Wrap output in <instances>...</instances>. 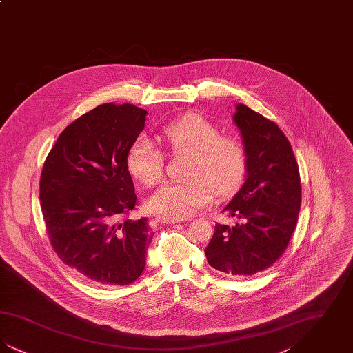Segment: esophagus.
<instances>
[{
    "label": "esophagus",
    "mask_w": 353,
    "mask_h": 353,
    "mask_svg": "<svg viewBox=\"0 0 353 353\" xmlns=\"http://www.w3.org/2000/svg\"><path fill=\"white\" fill-rule=\"evenodd\" d=\"M156 221H159L160 223H179V222H183L184 219H173V217L163 216V217H157Z\"/></svg>",
    "instance_id": "34e87169"
}]
</instances>
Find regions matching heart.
Listing matches in <instances>:
<instances>
[{
  "label": "heart",
  "mask_w": 353,
  "mask_h": 353,
  "mask_svg": "<svg viewBox=\"0 0 353 353\" xmlns=\"http://www.w3.org/2000/svg\"><path fill=\"white\" fill-rule=\"evenodd\" d=\"M219 127L199 114H188L167 124L159 134L172 156L188 154L183 181L160 186L150 199V208L173 219L197 213L219 194H229L242 183L248 169L243 144L219 134ZM128 169L145 186L157 184L164 174V157L145 137L131 147Z\"/></svg>",
  "instance_id": "1"
}]
</instances>
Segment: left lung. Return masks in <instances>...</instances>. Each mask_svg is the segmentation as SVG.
Segmentation results:
<instances>
[{
  "instance_id": "1",
  "label": "left lung",
  "mask_w": 353,
  "mask_h": 353,
  "mask_svg": "<svg viewBox=\"0 0 353 353\" xmlns=\"http://www.w3.org/2000/svg\"><path fill=\"white\" fill-rule=\"evenodd\" d=\"M235 124L248 153V177L222 213L233 226L216 223L203 250L221 274L245 278L269 269L285 252L299 217V167L282 130L245 104L236 105Z\"/></svg>"
}]
</instances>
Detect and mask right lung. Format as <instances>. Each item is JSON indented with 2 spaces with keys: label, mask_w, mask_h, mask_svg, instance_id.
Segmentation results:
<instances>
[{
  "label": "right lung",
  "mask_w": 353,
  "mask_h": 353,
  "mask_svg": "<svg viewBox=\"0 0 353 353\" xmlns=\"http://www.w3.org/2000/svg\"><path fill=\"white\" fill-rule=\"evenodd\" d=\"M147 111L104 103L74 120L49 152L39 200L51 246L70 269L98 285H125L145 266L148 219H128L137 197L128 153Z\"/></svg>",
  "instance_id": "1"
}]
</instances>
